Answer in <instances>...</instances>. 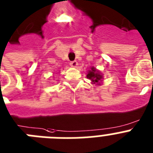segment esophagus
I'll return each instance as SVG.
<instances>
[{
    "mask_svg": "<svg viewBox=\"0 0 153 153\" xmlns=\"http://www.w3.org/2000/svg\"><path fill=\"white\" fill-rule=\"evenodd\" d=\"M70 65L72 67V68H76V67L78 66V62H77L76 61H71V62H70Z\"/></svg>",
    "mask_w": 153,
    "mask_h": 153,
    "instance_id": "1",
    "label": "esophagus"
}]
</instances>
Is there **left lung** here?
Returning a JSON list of instances; mask_svg holds the SVG:
<instances>
[{"mask_svg":"<svg viewBox=\"0 0 153 153\" xmlns=\"http://www.w3.org/2000/svg\"><path fill=\"white\" fill-rule=\"evenodd\" d=\"M86 77L92 81L93 84L96 85H100V82L102 79V75L100 74V72L93 67L91 68V70L88 71Z\"/></svg>","mask_w":153,"mask_h":153,"instance_id":"obj_1","label":"left lung"}]
</instances>
